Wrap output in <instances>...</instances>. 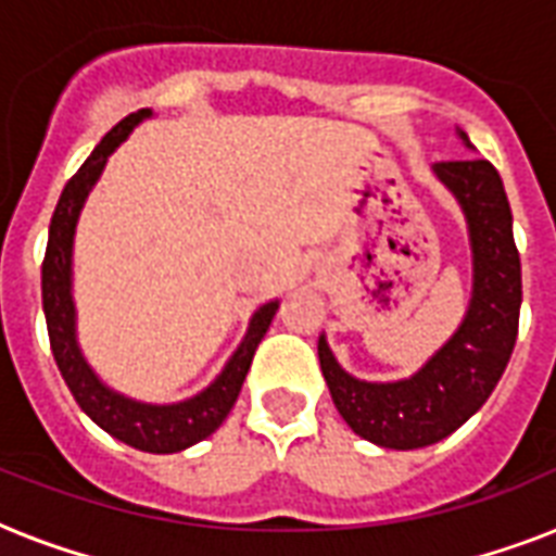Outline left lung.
<instances>
[{
	"mask_svg": "<svg viewBox=\"0 0 556 556\" xmlns=\"http://www.w3.org/2000/svg\"><path fill=\"white\" fill-rule=\"evenodd\" d=\"M458 138L470 147L465 132ZM435 176L465 210L473 251V296L458 331L415 371L395 383L352 378L317 343L323 378L343 421L361 439L389 450H418L447 439L491 397L508 366L519 331L522 268L514 216L491 161H441Z\"/></svg>",
	"mask_w": 556,
	"mask_h": 556,
	"instance_id": "obj_1",
	"label": "left lung"
}]
</instances>
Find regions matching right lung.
I'll use <instances>...</instances> for the list:
<instances>
[{"mask_svg": "<svg viewBox=\"0 0 556 556\" xmlns=\"http://www.w3.org/2000/svg\"><path fill=\"white\" fill-rule=\"evenodd\" d=\"M150 109L132 112L121 124L106 132V138L94 147L86 164H83L68 185L63 187V195L56 201L51 227H48V248L42 260V312L48 323V340L54 352L56 369L63 375L65 387L72 389L74 401L80 409L98 424L100 430L115 435L129 447L143 450V453H178V450L192 447L195 441L207 439L216 432L227 413L233 409L239 389L244 383V375L251 369L253 352L265 338L279 303L262 305L251 317L248 334L227 361L213 383L195 397L178 401V404H141L132 397L121 395L109 389L103 380L86 364L80 346H77V331H74V300H72V244L74 227L80 218V210L86 204V195L91 192L94 181L106 167L109 155L126 141L143 117H150Z\"/></svg>", "mask_w": 556, "mask_h": 556, "instance_id": "right-lung-1", "label": "right lung"}]
</instances>
